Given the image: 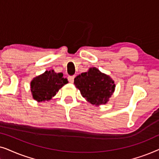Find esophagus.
Listing matches in <instances>:
<instances>
[{
    "mask_svg": "<svg viewBox=\"0 0 159 159\" xmlns=\"http://www.w3.org/2000/svg\"><path fill=\"white\" fill-rule=\"evenodd\" d=\"M75 76H69L68 77V80L69 82H71V83H73L74 82V80H75Z\"/></svg>",
    "mask_w": 159,
    "mask_h": 159,
    "instance_id": "1",
    "label": "esophagus"
}]
</instances>
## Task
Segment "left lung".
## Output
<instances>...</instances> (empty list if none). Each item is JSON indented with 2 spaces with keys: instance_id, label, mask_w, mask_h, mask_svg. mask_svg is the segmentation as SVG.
Wrapping results in <instances>:
<instances>
[{
  "instance_id": "1",
  "label": "left lung",
  "mask_w": 159,
  "mask_h": 159,
  "mask_svg": "<svg viewBox=\"0 0 159 159\" xmlns=\"http://www.w3.org/2000/svg\"><path fill=\"white\" fill-rule=\"evenodd\" d=\"M74 83L82 97L93 105L106 104L114 92L113 80L95 67L77 76Z\"/></svg>"
}]
</instances>
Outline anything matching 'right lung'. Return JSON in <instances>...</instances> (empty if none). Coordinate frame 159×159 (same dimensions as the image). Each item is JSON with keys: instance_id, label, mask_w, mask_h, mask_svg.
I'll list each match as a JSON object with an SVG mask.
<instances>
[{"instance_id": "add662e5", "label": "right lung", "mask_w": 159, "mask_h": 159, "mask_svg": "<svg viewBox=\"0 0 159 159\" xmlns=\"http://www.w3.org/2000/svg\"><path fill=\"white\" fill-rule=\"evenodd\" d=\"M67 83V79L63 77L62 73H56L53 70L46 71L31 82L32 96L39 102L48 101Z\"/></svg>"}]
</instances>
